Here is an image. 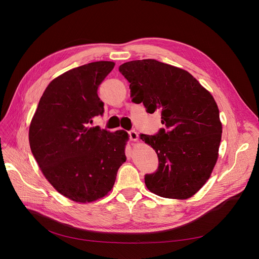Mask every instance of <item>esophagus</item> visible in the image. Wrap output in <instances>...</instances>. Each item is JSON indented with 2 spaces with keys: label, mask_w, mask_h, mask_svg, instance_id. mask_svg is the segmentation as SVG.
Returning a JSON list of instances; mask_svg holds the SVG:
<instances>
[{
  "label": "esophagus",
  "mask_w": 259,
  "mask_h": 259,
  "mask_svg": "<svg viewBox=\"0 0 259 259\" xmlns=\"http://www.w3.org/2000/svg\"><path fill=\"white\" fill-rule=\"evenodd\" d=\"M128 133H129L130 139H131V140H133V142H136V140H138V134H137V132H135V131L131 130V131H129Z\"/></svg>",
  "instance_id": "esophagus-1"
}]
</instances>
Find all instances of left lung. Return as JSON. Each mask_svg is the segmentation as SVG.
Wrapping results in <instances>:
<instances>
[{"label":"left lung","mask_w":259,"mask_h":259,"mask_svg":"<svg viewBox=\"0 0 259 259\" xmlns=\"http://www.w3.org/2000/svg\"><path fill=\"white\" fill-rule=\"evenodd\" d=\"M119 70L132 101L143 102L149 113L160 110L165 125L157 135H140L159 159L157 171L145 177L147 188L161 197L190 198L219 156L222 124L214 97L186 70L156 60L130 61Z\"/></svg>","instance_id":"obj_1"}]
</instances>
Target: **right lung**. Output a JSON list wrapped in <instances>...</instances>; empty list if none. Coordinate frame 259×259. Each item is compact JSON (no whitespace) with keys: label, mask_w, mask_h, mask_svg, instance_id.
<instances>
[{"label":"right lung","mask_w":259,"mask_h":259,"mask_svg":"<svg viewBox=\"0 0 259 259\" xmlns=\"http://www.w3.org/2000/svg\"><path fill=\"white\" fill-rule=\"evenodd\" d=\"M113 67L109 61L93 62L53 79L30 124L31 151L43 176L75 202L107 195L126 161V131L89 127L94 116L103 114L97 92Z\"/></svg>","instance_id":"1"}]
</instances>
